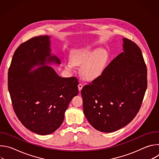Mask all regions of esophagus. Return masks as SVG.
Returning <instances> with one entry per match:
<instances>
[{
    "label": "esophagus",
    "instance_id": "obj_1",
    "mask_svg": "<svg viewBox=\"0 0 159 159\" xmlns=\"http://www.w3.org/2000/svg\"><path fill=\"white\" fill-rule=\"evenodd\" d=\"M82 87H83V85H82V84H79L78 85V89H79V92H80V91H81V90H82Z\"/></svg>",
    "mask_w": 159,
    "mask_h": 159
}]
</instances>
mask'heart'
Returning <instances> with one entry per match:
<instances>
[{
    "mask_svg": "<svg viewBox=\"0 0 159 159\" xmlns=\"http://www.w3.org/2000/svg\"><path fill=\"white\" fill-rule=\"evenodd\" d=\"M108 55L103 49L88 45L75 50L70 60L65 62V69L72 71L75 66H80V74L85 80H94L102 72L106 65Z\"/></svg>",
    "mask_w": 159,
    "mask_h": 159,
    "instance_id": "heart-1",
    "label": "heart"
}]
</instances>
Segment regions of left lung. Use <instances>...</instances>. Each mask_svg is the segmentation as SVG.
Masks as SVG:
<instances>
[{"label": "left lung", "instance_id": "1", "mask_svg": "<svg viewBox=\"0 0 159 159\" xmlns=\"http://www.w3.org/2000/svg\"><path fill=\"white\" fill-rule=\"evenodd\" d=\"M123 43V52L81 90L84 114L101 132H114L129 123L147 90V70L140 48L127 38Z\"/></svg>", "mask_w": 159, "mask_h": 159}]
</instances>
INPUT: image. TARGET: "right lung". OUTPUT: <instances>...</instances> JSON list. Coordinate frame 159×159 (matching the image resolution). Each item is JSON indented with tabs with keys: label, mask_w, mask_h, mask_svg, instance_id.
<instances>
[{
	"label": "right lung",
	"mask_w": 159,
	"mask_h": 159,
	"mask_svg": "<svg viewBox=\"0 0 159 159\" xmlns=\"http://www.w3.org/2000/svg\"><path fill=\"white\" fill-rule=\"evenodd\" d=\"M50 39L40 36L21 44L8 73L17 117L26 128L41 135L51 134L61 126L69 103L79 93L75 77H61L50 66L61 63L52 53Z\"/></svg>",
	"instance_id": "obj_1"
}]
</instances>
